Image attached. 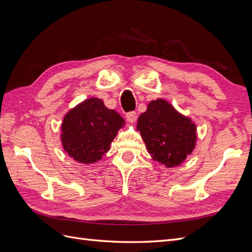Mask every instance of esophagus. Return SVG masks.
I'll return each instance as SVG.
<instances>
[{"label": "esophagus", "instance_id": "esophagus-1", "mask_svg": "<svg viewBox=\"0 0 252 252\" xmlns=\"http://www.w3.org/2000/svg\"><path fill=\"white\" fill-rule=\"evenodd\" d=\"M126 119L128 122H130V123H134L136 119H138V116H136V112L131 111V112H128L126 114Z\"/></svg>", "mask_w": 252, "mask_h": 252}]
</instances>
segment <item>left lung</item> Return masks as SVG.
Returning <instances> with one entry per match:
<instances>
[{"instance_id": "obj_1", "label": "left lung", "mask_w": 252, "mask_h": 252, "mask_svg": "<svg viewBox=\"0 0 252 252\" xmlns=\"http://www.w3.org/2000/svg\"><path fill=\"white\" fill-rule=\"evenodd\" d=\"M136 129L152 158L169 168L184 162L195 146V124L162 98L148 104Z\"/></svg>"}]
</instances>
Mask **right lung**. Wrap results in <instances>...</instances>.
Here are the masks:
<instances>
[{
	"instance_id": "add662e5",
	"label": "right lung",
	"mask_w": 252,
	"mask_h": 252,
	"mask_svg": "<svg viewBox=\"0 0 252 252\" xmlns=\"http://www.w3.org/2000/svg\"><path fill=\"white\" fill-rule=\"evenodd\" d=\"M124 125V119L106 107L101 98H87L64 117L61 126L63 148L77 162L95 163L109 150Z\"/></svg>"
}]
</instances>
